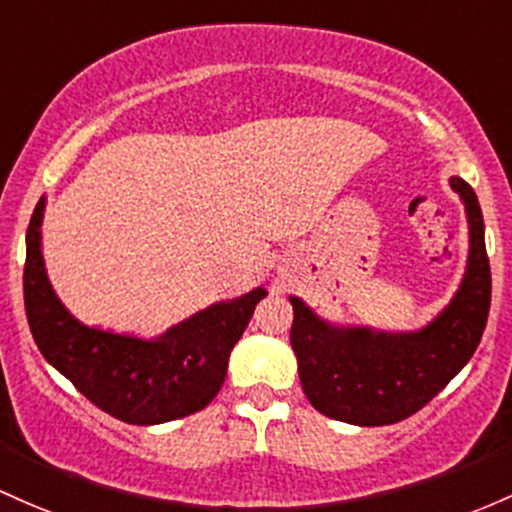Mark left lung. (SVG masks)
Returning a JSON list of instances; mask_svg holds the SVG:
<instances>
[{
  "instance_id": "8db88e82",
  "label": "left lung",
  "mask_w": 512,
  "mask_h": 512,
  "mask_svg": "<svg viewBox=\"0 0 512 512\" xmlns=\"http://www.w3.org/2000/svg\"><path fill=\"white\" fill-rule=\"evenodd\" d=\"M469 218V265L462 286L428 328L418 333H372L333 328L299 299L294 306L291 347L311 406L342 423L391 425L428 406L479 347L491 308V265L484 216L464 179L452 177Z\"/></svg>"
}]
</instances>
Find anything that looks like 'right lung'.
Instances as JSON below:
<instances>
[{"mask_svg": "<svg viewBox=\"0 0 512 512\" xmlns=\"http://www.w3.org/2000/svg\"><path fill=\"white\" fill-rule=\"evenodd\" d=\"M38 201L26 230L24 303L41 355L104 413L131 425H157L206 408L221 391L228 357L265 289L216 303L153 342L87 328L65 311L41 255Z\"/></svg>", "mask_w": 512, "mask_h": 512, "instance_id": "obj_1", "label": "right lung"}]
</instances>
